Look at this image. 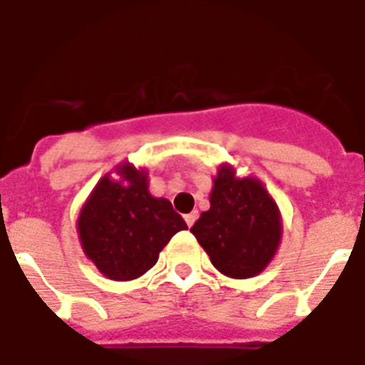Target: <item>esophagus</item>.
Returning a JSON list of instances; mask_svg holds the SVG:
<instances>
[{
  "mask_svg": "<svg viewBox=\"0 0 365 365\" xmlns=\"http://www.w3.org/2000/svg\"><path fill=\"white\" fill-rule=\"evenodd\" d=\"M197 216H199V212H197V210L191 212V214H185V223H187L189 227H191V225H193L195 220H197Z\"/></svg>",
  "mask_w": 365,
  "mask_h": 365,
  "instance_id": "obj_1",
  "label": "esophagus"
}]
</instances>
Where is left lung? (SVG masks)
Segmentation results:
<instances>
[{"label":"left lung","mask_w":365,"mask_h":365,"mask_svg":"<svg viewBox=\"0 0 365 365\" xmlns=\"http://www.w3.org/2000/svg\"><path fill=\"white\" fill-rule=\"evenodd\" d=\"M191 233L229 278H252L265 271L282 239V216L263 183L237 176L233 165L217 166L210 210L200 214Z\"/></svg>","instance_id":"obj_1"}]
</instances>
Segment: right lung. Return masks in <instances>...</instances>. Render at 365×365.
Here are the masks:
<instances>
[{"mask_svg": "<svg viewBox=\"0 0 365 365\" xmlns=\"http://www.w3.org/2000/svg\"><path fill=\"white\" fill-rule=\"evenodd\" d=\"M187 229L170 200L149 193L145 168L121 163L100 178L81 206V248L110 280H134L157 263L160 250Z\"/></svg>", "mask_w": 365, "mask_h": 365, "instance_id": "1", "label": "right lung"}]
</instances>
